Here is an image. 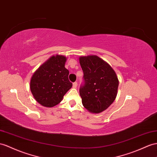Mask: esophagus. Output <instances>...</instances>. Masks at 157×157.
<instances>
[{
    "mask_svg": "<svg viewBox=\"0 0 157 157\" xmlns=\"http://www.w3.org/2000/svg\"><path fill=\"white\" fill-rule=\"evenodd\" d=\"M77 86H78V83H77V82L73 83V87H74V88H76V87H77Z\"/></svg>",
    "mask_w": 157,
    "mask_h": 157,
    "instance_id": "obj_1",
    "label": "esophagus"
}]
</instances>
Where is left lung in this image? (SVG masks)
Returning a JSON list of instances; mask_svg holds the SVG:
<instances>
[{"mask_svg": "<svg viewBox=\"0 0 157 157\" xmlns=\"http://www.w3.org/2000/svg\"><path fill=\"white\" fill-rule=\"evenodd\" d=\"M83 83L79 94L84 107L93 113L105 110L117 94L119 80L109 64L97 56L79 58Z\"/></svg>", "mask_w": 157, "mask_h": 157, "instance_id": "left-lung-1", "label": "left lung"}]
</instances>
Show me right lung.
Listing matches in <instances>:
<instances>
[{"mask_svg":"<svg viewBox=\"0 0 157 157\" xmlns=\"http://www.w3.org/2000/svg\"><path fill=\"white\" fill-rule=\"evenodd\" d=\"M66 58L52 56L34 72L30 80V90L42 105L52 107L61 102L72 87L68 79L69 71L65 67Z\"/></svg>","mask_w":157,"mask_h":157,"instance_id":"obj_1","label":"right lung"}]
</instances>
